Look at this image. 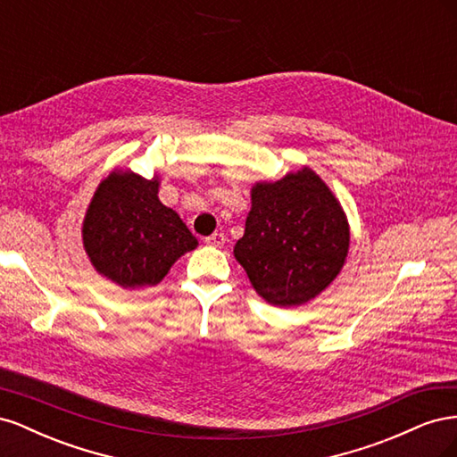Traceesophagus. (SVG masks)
Listing matches in <instances>:
<instances>
[{
  "label": "esophagus",
  "instance_id": "34e87169",
  "mask_svg": "<svg viewBox=\"0 0 457 457\" xmlns=\"http://www.w3.org/2000/svg\"><path fill=\"white\" fill-rule=\"evenodd\" d=\"M225 234L223 232H215V234H212V237H207V238H204V242L207 244V245H213V247H220L225 244Z\"/></svg>",
  "mask_w": 457,
  "mask_h": 457
}]
</instances>
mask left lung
<instances>
[{"instance_id": "1", "label": "left lung", "mask_w": 457, "mask_h": 457, "mask_svg": "<svg viewBox=\"0 0 457 457\" xmlns=\"http://www.w3.org/2000/svg\"><path fill=\"white\" fill-rule=\"evenodd\" d=\"M347 252V219L312 170L253 187L234 257L262 299L276 307L314 299L334 282Z\"/></svg>"}]
</instances>
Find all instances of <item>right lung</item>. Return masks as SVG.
Returning a JSON list of instances; mask_svg holds the SVG:
<instances>
[{"mask_svg": "<svg viewBox=\"0 0 457 457\" xmlns=\"http://www.w3.org/2000/svg\"><path fill=\"white\" fill-rule=\"evenodd\" d=\"M93 267L121 287L156 286L198 240L158 200V179L114 171L96 188L84 220Z\"/></svg>", "mask_w": 457, "mask_h": 457, "instance_id": "1", "label": "right lung"}]
</instances>
